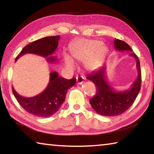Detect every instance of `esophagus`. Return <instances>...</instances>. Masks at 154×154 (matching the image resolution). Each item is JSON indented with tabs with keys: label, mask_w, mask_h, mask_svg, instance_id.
<instances>
[{
	"label": "esophagus",
	"mask_w": 154,
	"mask_h": 154,
	"mask_svg": "<svg viewBox=\"0 0 154 154\" xmlns=\"http://www.w3.org/2000/svg\"><path fill=\"white\" fill-rule=\"evenodd\" d=\"M84 82V78L83 76H78L77 77V83L78 84H82Z\"/></svg>",
	"instance_id": "1"
}]
</instances>
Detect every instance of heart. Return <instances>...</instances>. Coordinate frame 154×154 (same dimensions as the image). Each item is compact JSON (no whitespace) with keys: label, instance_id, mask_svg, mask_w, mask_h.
<instances>
[{"label":"heart","instance_id":"obj_1","mask_svg":"<svg viewBox=\"0 0 154 154\" xmlns=\"http://www.w3.org/2000/svg\"><path fill=\"white\" fill-rule=\"evenodd\" d=\"M72 56L81 62H85V66L90 71L98 69L103 64L106 49L99 41L79 39L71 46ZM64 64L68 69L74 70L76 68L75 61L69 56H64Z\"/></svg>","mask_w":154,"mask_h":154}]
</instances>
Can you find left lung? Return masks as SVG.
<instances>
[{"mask_svg": "<svg viewBox=\"0 0 154 154\" xmlns=\"http://www.w3.org/2000/svg\"><path fill=\"white\" fill-rule=\"evenodd\" d=\"M114 46L119 51H132L131 48L124 41L115 39ZM137 62L138 76L130 89L124 91L115 90L109 84L106 77V66L104 65L100 69L87 75V79L94 83L96 94L90 100V103L96 113L103 116H119L128 110L133 104L141 85V72L140 61L136 54H130Z\"/></svg>", "mask_w": 154, "mask_h": 154, "instance_id": "8db88e82", "label": "left lung"}]
</instances>
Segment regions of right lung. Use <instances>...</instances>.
<instances>
[{"label":"right lung","mask_w":154,"mask_h":154,"mask_svg":"<svg viewBox=\"0 0 154 154\" xmlns=\"http://www.w3.org/2000/svg\"><path fill=\"white\" fill-rule=\"evenodd\" d=\"M59 39L60 36H52L34 41L22 49L15 58V61L26 54H32L48 58V62H55L56 58L51 55L58 48ZM75 82V78L64 79L59 77L58 72L54 71L50 72L48 86L39 94L26 98L20 96L14 87L12 92L17 102L28 113L40 118H47L59 110L65 100L68 89L73 86Z\"/></svg>","instance_id":"obj_1"}]
</instances>
